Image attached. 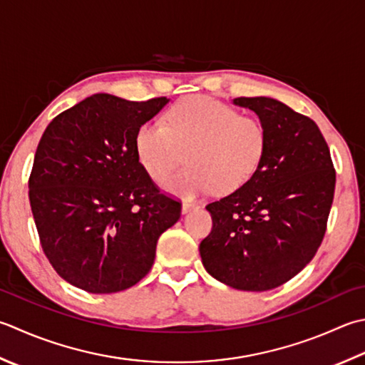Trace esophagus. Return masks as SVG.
I'll list each match as a JSON object with an SVG mask.
<instances>
[{
    "mask_svg": "<svg viewBox=\"0 0 365 365\" xmlns=\"http://www.w3.org/2000/svg\"><path fill=\"white\" fill-rule=\"evenodd\" d=\"M192 209H196V204L188 202V201H183L182 202V213H188Z\"/></svg>",
    "mask_w": 365,
    "mask_h": 365,
    "instance_id": "obj_1",
    "label": "esophagus"
}]
</instances>
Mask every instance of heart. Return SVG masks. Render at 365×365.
<instances>
[{
    "mask_svg": "<svg viewBox=\"0 0 365 365\" xmlns=\"http://www.w3.org/2000/svg\"><path fill=\"white\" fill-rule=\"evenodd\" d=\"M259 120L242 117L231 106L190 96L168 113V126L147 121L135 133V153L147 174L161 180L187 152L190 166L163 182L170 195L192 199L215 188L231 192L245 185L266 152Z\"/></svg>",
    "mask_w": 365,
    "mask_h": 365,
    "instance_id": "b5f03b06",
    "label": "heart"
}]
</instances>
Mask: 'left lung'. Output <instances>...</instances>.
<instances>
[{"mask_svg":"<svg viewBox=\"0 0 365 365\" xmlns=\"http://www.w3.org/2000/svg\"><path fill=\"white\" fill-rule=\"evenodd\" d=\"M266 130V152L250 180L205 207L212 232L199 253L207 272L240 291H267L309 264L323 242L335 170L312 118L267 96L235 98Z\"/></svg>","mask_w":365,"mask_h":365,"instance_id":"obj_1","label":"left lung"}]
</instances>
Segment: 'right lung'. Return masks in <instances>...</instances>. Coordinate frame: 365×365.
I'll list each match as a JSON object with an SVG mask.
<instances>
[{
  "label": "right lung",
  "instance_id": "right-lung-1",
  "mask_svg": "<svg viewBox=\"0 0 365 365\" xmlns=\"http://www.w3.org/2000/svg\"><path fill=\"white\" fill-rule=\"evenodd\" d=\"M170 99L96 93L56 115L39 140L30 204L41 245L63 280L93 294L131 288L180 218L135 153L139 126Z\"/></svg>",
  "mask_w": 365,
  "mask_h": 365
}]
</instances>
